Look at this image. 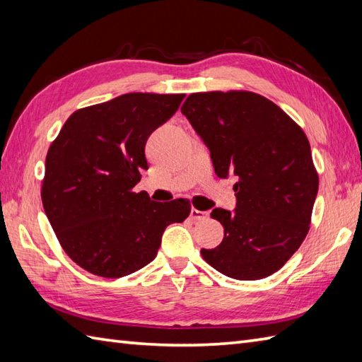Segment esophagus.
<instances>
[{"mask_svg":"<svg viewBox=\"0 0 362 362\" xmlns=\"http://www.w3.org/2000/svg\"><path fill=\"white\" fill-rule=\"evenodd\" d=\"M189 216L193 221H205L206 218H209V211H201L197 209H193V210H191Z\"/></svg>","mask_w":362,"mask_h":362,"instance_id":"1","label":"esophagus"}]
</instances>
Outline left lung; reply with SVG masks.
<instances>
[{
	"mask_svg": "<svg viewBox=\"0 0 362 362\" xmlns=\"http://www.w3.org/2000/svg\"><path fill=\"white\" fill-rule=\"evenodd\" d=\"M182 113L210 149L218 177H238L235 211H211L224 240L202 249V258L230 279L272 275L310 230L319 175L308 138L279 105L252 91L193 93Z\"/></svg>",
	"mask_w": 362,
	"mask_h": 362,
	"instance_id": "obj_1",
	"label": "left lung"
}]
</instances>
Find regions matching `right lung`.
Listing matches in <instances>:
<instances>
[{
    "label": "right lung",
    "mask_w": 362,
    "mask_h": 362,
    "mask_svg": "<svg viewBox=\"0 0 362 362\" xmlns=\"http://www.w3.org/2000/svg\"><path fill=\"white\" fill-rule=\"evenodd\" d=\"M183 98L127 93L83 107L51 143L43 209L66 255L86 271L105 279L138 271L157 257L165 228L189 216L188 199L161 204L134 191L149 168L146 141Z\"/></svg>",
    "instance_id": "right-lung-1"
}]
</instances>
